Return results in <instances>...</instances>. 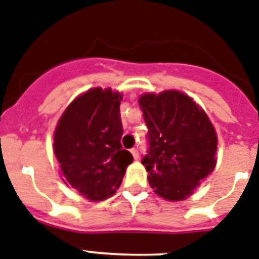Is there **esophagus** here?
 Instances as JSON below:
<instances>
[{"mask_svg": "<svg viewBox=\"0 0 259 259\" xmlns=\"http://www.w3.org/2000/svg\"><path fill=\"white\" fill-rule=\"evenodd\" d=\"M131 153H132V156H134L135 160H136V158H139V151H138V148H132V149H131Z\"/></svg>", "mask_w": 259, "mask_h": 259, "instance_id": "esophagus-1", "label": "esophagus"}]
</instances>
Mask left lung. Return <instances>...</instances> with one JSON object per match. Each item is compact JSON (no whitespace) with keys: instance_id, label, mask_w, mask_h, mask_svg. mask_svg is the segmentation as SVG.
<instances>
[{"instance_id":"1","label":"left lung","mask_w":259,"mask_h":259,"mask_svg":"<svg viewBox=\"0 0 259 259\" xmlns=\"http://www.w3.org/2000/svg\"><path fill=\"white\" fill-rule=\"evenodd\" d=\"M148 127L147 154L141 163L157 195L183 200L213 171L218 136L208 116L177 90L147 93L139 99Z\"/></svg>"}]
</instances>
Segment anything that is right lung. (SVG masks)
Masks as SVG:
<instances>
[{
	"label": "right lung",
	"instance_id": "1",
	"mask_svg": "<svg viewBox=\"0 0 259 259\" xmlns=\"http://www.w3.org/2000/svg\"><path fill=\"white\" fill-rule=\"evenodd\" d=\"M120 101L111 89H90L66 107L55 130L63 181L93 202L114 195L134 161L120 143Z\"/></svg>",
	"mask_w": 259,
	"mask_h": 259
}]
</instances>
